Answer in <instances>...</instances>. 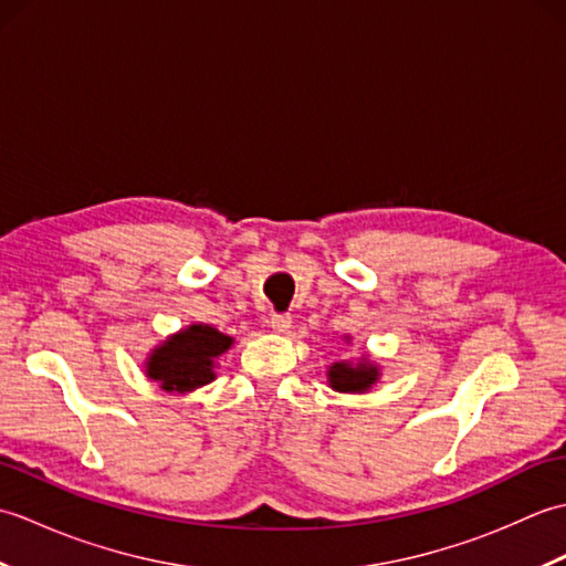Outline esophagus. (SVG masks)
<instances>
[{
  "mask_svg": "<svg viewBox=\"0 0 566 566\" xmlns=\"http://www.w3.org/2000/svg\"><path fill=\"white\" fill-rule=\"evenodd\" d=\"M270 326L274 333H286L292 328V316L290 314H274L270 318Z\"/></svg>",
  "mask_w": 566,
  "mask_h": 566,
  "instance_id": "esophagus-1",
  "label": "esophagus"
}]
</instances>
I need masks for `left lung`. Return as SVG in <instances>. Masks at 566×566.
<instances>
[{
    "instance_id": "left-lung-1",
    "label": "left lung",
    "mask_w": 566,
    "mask_h": 566,
    "mask_svg": "<svg viewBox=\"0 0 566 566\" xmlns=\"http://www.w3.org/2000/svg\"><path fill=\"white\" fill-rule=\"evenodd\" d=\"M379 379V367L371 365L367 357L363 363H333L328 367V384L335 391L343 394H365L371 389V384Z\"/></svg>"
}]
</instances>
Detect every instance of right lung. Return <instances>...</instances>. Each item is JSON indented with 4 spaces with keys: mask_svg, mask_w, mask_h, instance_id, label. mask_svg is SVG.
<instances>
[{
    "mask_svg": "<svg viewBox=\"0 0 566 566\" xmlns=\"http://www.w3.org/2000/svg\"><path fill=\"white\" fill-rule=\"evenodd\" d=\"M231 345V335L195 323L155 347L146 363V375L165 391L189 394L216 379V359Z\"/></svg>",
    "mask_w": 566,
    "mask_h": 566,
    "instance_id": "1",
    "label": "right lung"
}]
</instances>
